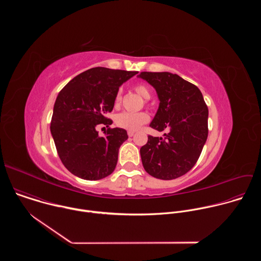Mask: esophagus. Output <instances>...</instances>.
Wrapping results in <instances>:
<instances>
[{
    "instance_id": "1",
    "label": "esophagus",
    "mask_w": 261,
    "mask_h": 261,
    "mask_svg": "<svg viewBox=\"0 0 261 261\" xmlns=\"http://www.w3.org/2000/svg\"><path fill=\"white\" fill-rule=\"evenodd\" d=\"M134 133H135L134 131H128V136H129V137H132V136L134 135Z\"/></svg>"
}]
</instances>
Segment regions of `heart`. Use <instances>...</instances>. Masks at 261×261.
Returning <instances> with one entry per match:
<instances>
[{
    "instance_id": "b5f03b06",
    "label": "heart",
    "mask_w": 261,
    "mask_h": 261,
    "mask_svg": "<svg viewBox=\"0 0 261 261\" xmlns=\"http://www.w3.org/2000/svg\"><path fill=\"white\" fill-rule=\"evenodd\" d=\"M134 91L144 99L151 98V90L144 84L136 85L134 87ZM121 101H122V92L118 91L115 98L116 105H119ZM148 121H150V116H148L146 113H144V111H141V113H127V111H125V113L119 114L116 118L117 126L129 131L137 130L140 126L146 124Z\"/></svg>"
}]
</instances>
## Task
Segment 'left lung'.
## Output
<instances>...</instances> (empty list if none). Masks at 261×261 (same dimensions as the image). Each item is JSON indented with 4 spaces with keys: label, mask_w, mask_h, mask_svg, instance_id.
I'll list each match as a JSON object with an SVG mask.
<instances>
[{
    "label": "left lung",
    "mask_w": 261,
    "mask_h": 261,
    "mask_svg": "<svg viewBox=\"0 0 261 261\" xmlns=\"http://www.w3.org/2000/svg\"><path fill=\"white\" fill-rule=\"evenodd\" d=\"M159 97L157 114L150 126L162 137L147 136L140 148L143 168L154 177L173 179L196 164L206 141L208 109L200 90L169 72H141Z\"/></svg>",
    "instance_id": "8db88e82"
}]
</instances>
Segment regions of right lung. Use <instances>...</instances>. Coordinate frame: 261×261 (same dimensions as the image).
<instances>
[{"label": "right lung", "mask_w": 261, "mask_h": 261, "mask_svg": "<svg viewBox=\"0 0 261 261\" xmlns=\"http://www.w3.org/2000/svg\"><path fill=\"white\" fill-rule=\"evenodd\" d=\"M137 71L104 67L89 69L70 81L59 93L50 122L58 155L74 175L98 180L114 172L127 131L110 128L106 115L113 111L119 87ZM106 124V136L97 135L98 124Z\"/></svg>", "instance_id": "add662e5"}]
</instances>
